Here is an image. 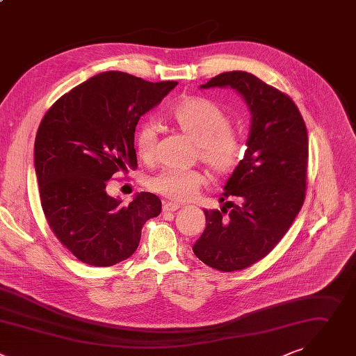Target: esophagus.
Returning a JSON list of instances; mask_svg holds the SVG:
<instances>
[{
	"label": "esophagus",
	"mask_w": 356,
	"mask_h": 356,
	"mask_svg": "<svg viewBox=\"0 0 356 356\" xmlns=\"http://www.w3.org/2000/svg\"><path fill=\"white\" fill-rule=\"evenodd\" d=\"M179 207H182L181 203H177V202H164V204H163V211H175V210H178Z\"/></svg>",
	"instance_id": "1"
}]
</instances>
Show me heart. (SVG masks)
Returning <instances> with one entry per match:
<instances>
[{"mask_svg": "<svg viewBox=\"0 0 356 356\" xmlns=\"http://www.w3.org/2000/svg\"><path fill=\"white\" fill-rule=\"evenodd\" d=\"M168 120L197 145L200 160L219 175L233 172L240 164L244 147L237 133L229 129L223 111L204 98L189 97L168 112ZM157 133L152 123H143L136 131L134 149L138 159L150 163L156 156ZM197 170H164L153 177L149 186L170 199L188 200L204 184Z\"/></svg>", "mask_w": 356, "mask_h": 356, "instance_id": "1", "label": "heart"}]
</instances>
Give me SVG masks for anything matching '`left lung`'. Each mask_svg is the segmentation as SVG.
Wrapping results in <instances>:
<instances>
[{
  "instance_id": "1",
  "label": "left lung",
  "mask_w": 356,
  "mask_h": 356,
  "mask_svg": "<svg viewBox=\"0 0 356 356\" xmlns=\"http://www.w3.org/2000/svg\"><path fill=\"white\" fill-rule=\"evenodd\" d=\"M200 88H233L245 101L251 124L244 159L225 185L223 202L241 204L203 210L206 229L192 250L223 272L245 269L268 255L292 226L306 195L309 137L305 120L286 94L245 71H227ZM232 204V202H226Z\"/></svg>"
}]
</instances>
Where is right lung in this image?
<instances>
[{
	"instance_id": "right-lung-1",
	"label": "right lung",
	"mask_w": 356,
	"mask_h": 356,
	"mask_svg": "<svg viewBox=\"0 0 356 356\" xmlns=\"http://www.w3.org/2000/svg\"><path fill=\"white\" fill-rule=\"evenodd\" d=\"M177 84L105 71L64 94L43 116L33 150L42 209L54 236L81 262L112 266L129 258L145 223L160 215L154 193L122 204L106 193V181L137 167L136 124Z\"/></svg>"
}]
</instances>
